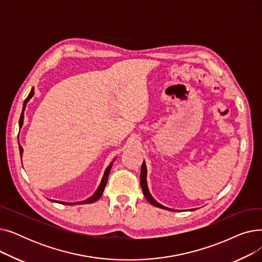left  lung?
Masks as SVG:
<instances>
[{
  "label": "left lung",
  "instance_id": "8db88e82",
  "mask_svg": "<svg viewBox=\"0 0 262 262\" xmlns=\"http://www.w3.org/2000/svg\"><path fill=\"white\" fill-rule=\"evenodd\" d=\"M146 174H147L146 173V164H145V161H143L142 166H141V172H140V184H141V188H142L145 199L153 206H155V207H159L161 209H166V210H170V211H175V209H171V208L166 207V206H162L152 195H150L149 191H148V187H147V182H146ZM191 210H194V209H191Z\"/></svg>",
  "mask_w": 262,
  "mask_h": 262
}]
</instances>
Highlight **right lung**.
I'll return each instance as SVG.
<instances>
[{
  "mask_svg": "<svg viewBox=\"0 0 262 262\" xmlns=\"http://www.w3.org/2000/svg\"><path fill=\"white\" fill-rule=\"evenodd\" d=\"M34 88H32V90H31V92H30V94H29V96H27V98L25 99V101H24V104H23V109H22V114H21V117H20V121H19V127L21 128L22 127V125H23V119H24V110H25V107H26V104H27V102H29L32 98H33V95H34ZM19 150H20V156H21V159H22V154H23V147L21 146V144L19 143ZM113 163H114V161L109 164V166L107 167V169L105 170V173H104V175H103V178H102V181H101V184H100V186H99V188L96 189V191L94 192L93 193V195L92 196H90L89 199H87V200H85V201H81V202H75V203H68V202H59V201H56V203H59V204H63V205H77V204H90V203H93V202H95V201H98L101 196H102V194H103V192H104V189H105V186H106V184H107V180H108V176H109V173H110V170H112V167H113ZM53 202H55V201H53Z\"/></svg>",
  "mask_w": 262,
  "mask_h": 262,
  "instance_id": "1",
  "label": "right lung"
}]
</instances>
